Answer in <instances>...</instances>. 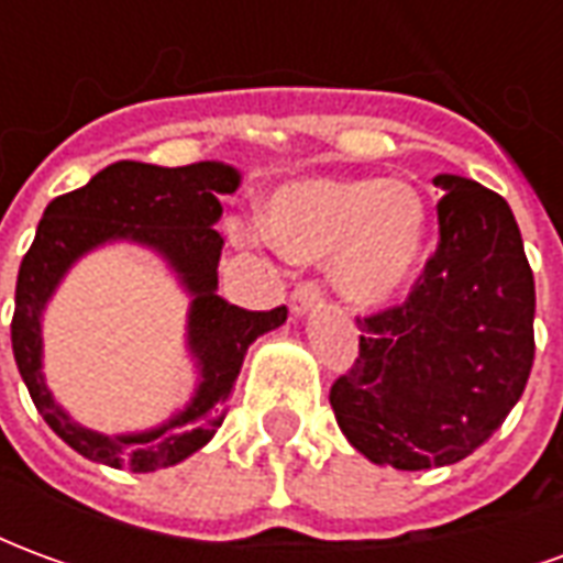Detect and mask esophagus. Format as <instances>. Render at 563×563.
Segmentation results:
<instances>
[{
  "mask_svg": "<svg viewBox=\"0 0 563 563\" xmlns=\"http://www.w3.org/2000/svg\"><path fill=\"white\" fill-rule=\"evenodd\" d=\"M319 301H322V286L313 280L298 283V286L292 289V295H289V307H292L295 317L307 313V310H310V307H317Z\"/></svg>",
  "mask_w": 563,
  "mask_h": 563,
  "instance_id": "esophagus-1",
  "label": "esophagus"
}]
</instances>
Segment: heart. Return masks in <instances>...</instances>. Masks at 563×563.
I'll use <instances>...</instances> for the list:
<instances>
[{
	"mask_svg": "<svg viewBox=\"0 0 563 563\" xmlns=\"http://www.w3.org/2000/svg\"><path fill=\"white\" fill-rule=\"evenodd\" d=\"M428 213L419 189L389 177H310L280 186L268 201V232L234 222L241 244L274 241L295 262H331L338 292L358 307H383L413 283Z\"/></svg>",
	"mask_w": 563,
	"mask_h": 563,
	"instance_id": "heart-1",
	"label": "heart"
}]
</instances>
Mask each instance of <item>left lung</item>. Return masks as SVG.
Segmentation results:
<instances>
[{
    "instance_id": "8db88e82",
    "label": "left lung",
    "mask_w": 563,
    "mask_h": 563,
    "mask_svg": "<svg viewBox=\"0 0 563 563\" xmlns=\"http://www.w3.org/2000/svg\"><path fill=\"white\" fill-rule=\"evenodd\" d=\"M440 241L404 305L358 317L331 410L367 461L428 471L467 459L504 424L533 365V271L504 198L437 174Z\"/></svg>"
}]
</instances>
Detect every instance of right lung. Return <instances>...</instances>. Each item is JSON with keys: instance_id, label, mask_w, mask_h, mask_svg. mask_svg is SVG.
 <instances>
[{"instance_id": "obj_1", "label": "right lung", "mask_w": 563, "mask_h": 563, "mask_svg": "<svg viewBox=\"0 0 563 563\" xmlns=\"http://www.w3.org/2000/svg\"><path fill=\"white\" fill-rule=\"evenodd\" d=\"M241 186V174L222 162L162 168L114 162L75 192L54 198L38 222L30 253L20 262L11 350L35 410L84 459L117 471L150 473L172 467L217 434L250 343L286 322V307L244 310L217 295L222 238L220 196ZM111 240L156 249L194 298L187 345L197 358L199 386L184 411L139 435H99L53 401L41 374V313L58 280L80 255Z\"/></svg>"}]
</instances>
